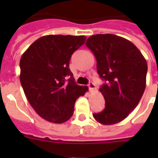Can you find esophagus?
I'll list each match as a JSON object with an SVG mask.
<instances>
[{"instance_id":"1","label":"esophagus","mask_w":158,"mask_h":158,"mask_svg":"<svg viewBox=\"0 0 158 158\" xmlns=\"http://www.w3.org/2000/svg\"><path fill=\"white\" fill-rule=\"evenodd\" d=\"M88 86H89V89L90 91H94V89H95V84H94V83H92V82H90V83L88 84Z\"/></svg>"}]
</instances>
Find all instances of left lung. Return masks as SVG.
Returning a JSON list of instances; mask_svg holds the SVG:
<instances>
[{
	"mask_svg": "<svg viewBox=\"0 0 158 158\" xmlns=\"http://www.w3.org/2000/svg\"><path fill=\"white\" fill-rule=\"evenodd\" d=\"M86 46L97 60L99 89L105 99L102 112L93 114L102 125H114L127 117L139 102L146 87L148 64L137 47L114 34H96Z\"/></svg>",
	"mask_w": 158,
	"mask_h": 158,
	"instance_id": "obj_1",
	"label": "left lung"
}]
</instances>
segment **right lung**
Instances as JSON below:
<instances>
[{
	"mask_svg": "<svg viewBox=\"0 0 158 158\" xmlns=\"http://www.w3.org/2000/svg\"><path fill=\"white\" fill-rule=\"evenodd\" d=\"M85 40V36H43L22 55L21 85L30 105L44 120L67 121L74 114L76 99L89 90L75 84L69 67L72 54Z\"/></svg>",
	"mask_w": 158,
	"mask_h": 158,
	"instance_id": "right-lung-1",
	"label": "right lung"
}]
</instances>
